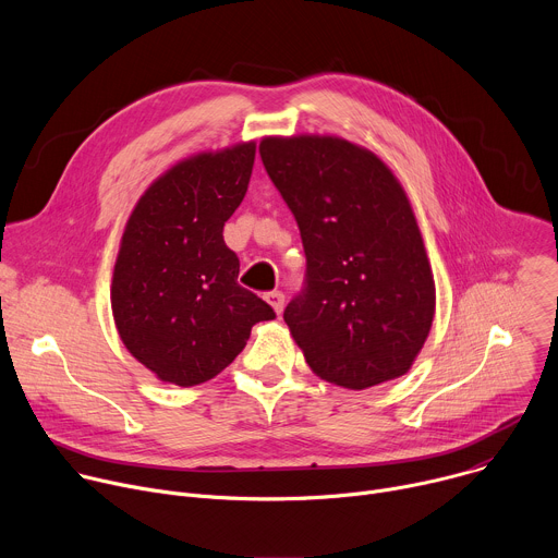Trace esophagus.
<instances>
[{
	"label": "esophagus",
	"instance_id": "obj_1",
	"mask_svg": "<svg viewBox=\"0 0 558 558\" xmlns=\"http://www.w3.org/2000/svg\"><path fill=\"white\" fill-rule=\"evenodd\" d=\"M265 300L271 304V308L276 311V315L282 313V308H284V293H280V291H269V293L265 295Z\"/></svg>",
	"mask_w": 558,
	"mask_h": 558
}]
</instances>
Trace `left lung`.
I'll use <instances>...</instances> for the list:
<instances>
[{
    "mask_svg": "<svg viewBox=\"0 0 558 558\" xmlns=\"http://www.w3.org/2000/svg\"><path fill=\"white\" fill-rule=\"evenodd\" d=\"M260 156L306 254V287L284 308L306 364L353 390L407 375L433 327L435 278L402 183L333 134L265 136Z\"/></svg>",
    "mask_w": 558,
    "mask_h": 558,
    "instance_id": "left-lung-1",
    "label": "left lung"
}]
</instances>
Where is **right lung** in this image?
I'll use <instances>...</instances> for the list:
<instances>
[{"mask_svg":"<svg viewBox=\"0 0 558 558\" xmlns=\"http://www.w3.org/2000/svg\"><path fill=\"white\" fill-rule=\"evenodd\" d=\"M254 161L256 141L192 154L149 183L125 222L110 287L114 325L132 357L166 384L216 377L252 327L276 317L238 284L241 263L222 241Z\"/></svg>","mask_w":558,"mask_h":558,"instance_id":"add662e5","label":"right lung"}]
</instances>
